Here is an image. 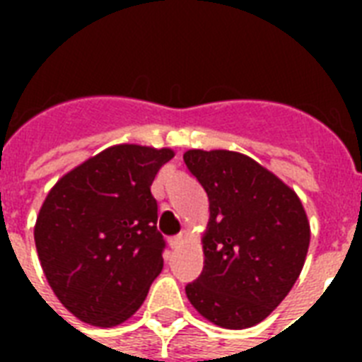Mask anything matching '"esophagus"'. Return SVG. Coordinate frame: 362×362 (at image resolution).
<instances>
[{
	"mask_svg": "<svg viewBox=\"0 0 362 362\" xmlns=\"http://www.w3.org/2000/svg\"><path fill=\"white\" fill-rule=\"evenodd\" d=\"M187 238V231H182V233H178V235H176V237H170L169 238V244H170V247H180V244L184 240H186Z\"/></svg>",
	"mask_w": 362,
	"mask_h": 362,
	"instance_id": "1",
	"label": "esophagus"
}]
</instances>
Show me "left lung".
<instances>
[{
    "instance_id": "left-lung-1",
    "label": "left lung",
    "mask_w": 362,
    "mask_h": 362,
    "mask_svg": "<svg viewBox=\"0 0 362 362\" xmlns=\"http://www.w3.org/2000/svg\"><path fill=\"white\" fill-rule=\"evenodd\" d=\"M187 169L209 195L204 267L187 284L193 308L223 329L261 323L304 267L310 223L300 199L263 165L231 150H187Z\"/></svg>"
}]
</instances>
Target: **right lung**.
Instances as JSON below:
<instances>
[{
    "instance_id": "1",
    "label": "right lung",
    "mask_w": 362,
    "mask_h": 362,
    "mask_svg": "<svg viewBox=\"0 0 362 362\" xmlns=\"http://www.w3.org/2000/svg\"><path fill=\"white\" fill-rule=\"evenodd\" d=\"M170 148L116 144L69 170L37 216V255L58 300L93 327L141 308L163 269L165 240L150 186Z\"/></svg>"
}]
</instances>
